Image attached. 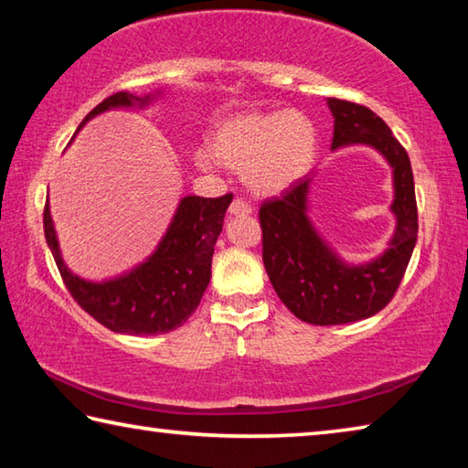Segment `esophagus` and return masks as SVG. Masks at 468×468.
<instances>
[{
	"instance_id": "obj_1",
	"label": "esophagus",
	"mask_w": 468,
	"mask_h": 468,
	"mask_svg": "<svg viewBox=\"0 0 468 468\" xmlns=\"http://www.w3.org/2000/svg\"><path fill=\"white\" fill-rule=\"evenodd\" d=\"M229 212H231V215H250L251 204L245 202L243 197H235L231 206H229Z\"/></svg>"
}]
</instances>
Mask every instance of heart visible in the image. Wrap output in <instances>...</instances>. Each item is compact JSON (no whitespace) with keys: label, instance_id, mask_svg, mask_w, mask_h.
<instances>
[{"label":"heart","instance_id":"heart-1","mask_svg":"<svg viewBox=\"0 0 468 468\" xmlns=\"http://www.w3.org/2000/svg\"><path fill=\"white\" fill-rule=\"evenodd\" d=\"M210 150L218 163L243 171L256 194H279L312 167L318 132L297 111H253L220 123Z\"/></svg>","mask_w":468,"mask_h":468}]
</instances>
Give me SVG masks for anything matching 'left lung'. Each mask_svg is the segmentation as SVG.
Instances as JSON below:
<instances>
[{
    "label": "left lung",
    "instance_id": "left-lung-1",
    "mask_svg": "<svg viewBox=\"0 0 468 468\" xmlns=\"http://www.w3.org/2000/svg\"><path fill=\"white\" fill-rule=\"evenodd\" d=\"M328 107L335 115L332 148L369 144L392 165V210L399 223L384 256L363 266H346L307 220L310 179H297L281 197L262 202L258 217L268 279L291 314L315 326L357 322L384 310L399 291L419 231L415 181L407 150L371 109L340 99H328Z\"/></svg>",
    "mask_w": 468,
    "mask_h": 468
}]
</instances>
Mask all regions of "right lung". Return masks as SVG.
Returning <instances> with one entry per match:
<instances>
[{"mask_svg":"<svg viewBox=\"0 0 468 468\" xmlns=\"http://www.w3.org/2000/svg\"><path fill=\"white\" fill-rule=\"evenodd\" d=\"M133 101L146 102L148 97L138 99L125 90L111 94L84 117L80 125L102 111L128 107ZM231 200L233 194L218 197H184L167 235L148 258V262L122 279L101 284L78 279L63 264L47 202L43 229L63 284L86 314L120 335H165L179 328L196 312L208 287L212 253L223 231L225 212Z\"/></svg>","mask_w":468,"mask_h":468,"instance_id":"right-lung-1","label":"right lung"}]
</instances>
